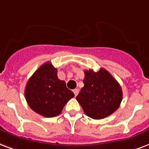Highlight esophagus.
Returning <instances> with one entry per match:
<instances>
[{"mask_svg":"<svg viewBox=\"0 0 149 149\" xmlns=\"http://www.w3.org/2000/svg\"><path fill=\"white\" fill-rule=\"evenodd\" d=\"M74 93V95H77L78 94V92H79V90H78V88H75V89H74L73 90Z\"/></svg>","mask_w":149,"mask_h":149,"instance_id":"obj_1","label":"esophagus"}]
</instances>
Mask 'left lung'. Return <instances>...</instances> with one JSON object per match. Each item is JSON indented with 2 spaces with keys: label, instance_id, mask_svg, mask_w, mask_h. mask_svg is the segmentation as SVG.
<instances>
[{
  "label": "left lung",
  "instance_id": "left-lung-1",
  "mask_svg": "<svg viewBox=\"0 0 149 149\" xmlns=\"http://www.w3.org/2000/svg\"><path fill=\"white\" fill-rule=\"evenodd\" d=\"M84 87L76 96L85 113L95 120L105 118L118 109L123 98L120 85L104 68L85 71Z\"/></svg>",
  "mask_w": 149,
  "mask_h": 149
}]
</instances>
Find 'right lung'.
I'll list each match as a JSON object with an SVG mask.
<instances>
[{"mask_svg":"<svg viewBox=\"0 0 149 149\" xmlns=\"http://www.w3.org/2000/svg\"><path fill=\"white\" fill-rule=\"evenodd\" d=\"M74 96L64 81L57 77V70L47 62L29 79L25 97L30 108L45 116L54 117L61 113L67 102Z\"/></svg>","mask_w":149,"mask_h":149,"instance_id":"1","label":"right lung"}]
</instances>
